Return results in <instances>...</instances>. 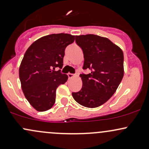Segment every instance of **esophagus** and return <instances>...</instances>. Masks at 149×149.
Listing matches in <instances>:
<instances>
[{
  "mask_svg": "<svg viewBox=\"0 0 149 149\" xmlns=\"http://www.w3.org/2000/svg\"><path fill=\"white\" fill-rule=\"evenodd\" d=\"M67 75H68V77H69V78H72L75 76L74 74H73V73H69Z\"/></svg>",
  "mask_w": 149,
  "mask_h": 149,
  "instance_id": "obj_1",
  "label": "esophagus"
}]
</instances>
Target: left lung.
Returning <instances> with one entry per match:
<instances>
[{
  "instance_id": "left-lung-1",
  "label": "left lung",
  "mask_w": 149,
  "mask_h": 149,
  "mask_svg": "<svg viewBox=\"0 0 149 149\" xmlns=\"http://www.w3.org/2000/svg\"><path fill=\"white\" fill-rule=\"evenodd\" d=\"M76 42L83 49V69L88 74H80L83 86L72 96L80 105L96 108L113 96L123 78V52L107 38L88 34L76 36Z\"/></svg>"
}]
</instances>
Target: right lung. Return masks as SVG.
Returning a JSON list of instances; mask_svg holds the SVG:
<instances>
[{"instance_id": "right-lung-1", "label": "right lung", "mask_w": 149, "mask_h": 149, "mask_svg": "<svg viewBox=\"0 0 149 149\" xmlns=\"http://www.w3.org/2000/svg\"><path fill=\"white\" fill-rule=\"evenodd\" d=\"M74 40L71 34H50L38 39L26 51L19 76L26 99L38 111L53 107L56 90L67 81V75L54 70L62 68L65 49Z\"/></svg>"}]
</instances>
